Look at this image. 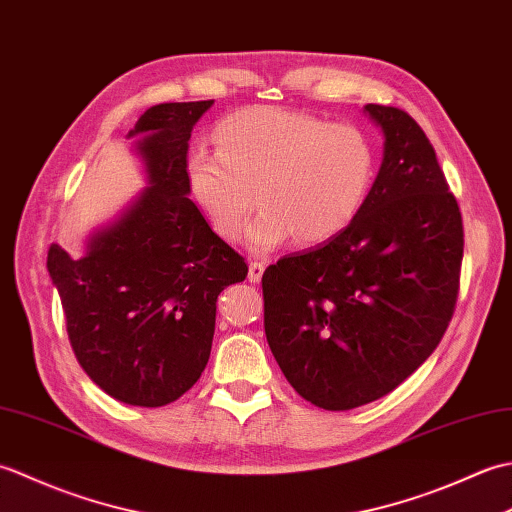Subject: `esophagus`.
Masks as SVG:
<instances>
[{
    "instance_id": "obj_1",
    "label": "esophagus",
    "mask_w": 512,
    "mask_h": 512,
    "mask_svg": "<svg viewBox=\"0 0 512 512\" xmlns=\"http://www.w3.org/2000/svg\"><path fill=\"white\" fill-rule=\"evenodd\" d=\"M264 275V264L262 262H250L248 264V281L250 284H259Z\"/></svg>"
}]
</instances>
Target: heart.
I'll return each mask as SVG.
<instances>
[{"label": "heart", "mask_w": 512, "mask_h": 512, "mask_svg": "<svg viewBox=\"0 0 512 512\" xmlns=\"http://www.w3.org/2000/svg\"><path fill=\"white\" fill-rule=\"evenodd\" d=\"M217 151L195 149L187 180L213 231L237 239L257 204L246 244L255 253L317 246L354 222L374 182V149L352 125L246 107L217 125ZM256 200H252V193Z\"/></svg>", "instance_id": "b5f03b06"}]
</instances>
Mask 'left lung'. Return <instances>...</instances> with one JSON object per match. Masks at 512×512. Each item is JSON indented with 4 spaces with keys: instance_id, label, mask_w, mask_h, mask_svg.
I'll list each match as a JSON object with an SVG mask.
<instances>
[{
    "instance_id": "1",
    "label": "left lung",
    "mask_w": 512,
    "mask_h": 512,
    "mask_svg": "<svg viewBox=\"0 0 512 512\" xmlns=\"http://www.w3.org/2000/svg\"><path fill=\"white\" fill-rule=\"evenodd\" d=\"M365 114L385 143L363 209L262 277L270 352L297 394L328 411L383 398L416 372L460 288L462 215L429 138L398 107Z\"/></svg>"
}]
</instances>
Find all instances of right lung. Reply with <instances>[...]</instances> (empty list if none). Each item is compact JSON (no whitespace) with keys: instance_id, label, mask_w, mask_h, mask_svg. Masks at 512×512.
I'll use <instances>...</instances> for the list:
<instances>
[{"instance_id":"obj_1","label":"right lung","mask_w":512,"mask_h":512,"mask_svg":"<svg viewBox=\"0 0 512 512\" xmlns=\"http://www.w3.org/2000/svg\"><path fill=\"white\" fill-rule=\"evenodd\" d=\"M211 105L149 107L127 134L138 136L149 187L88 237L83 257L59 244L48 250L76 361L125 405H169L198 383L211 356L217 295L248 275L244 257L189 200V138Z\"/></svg>"}]
</instances>
